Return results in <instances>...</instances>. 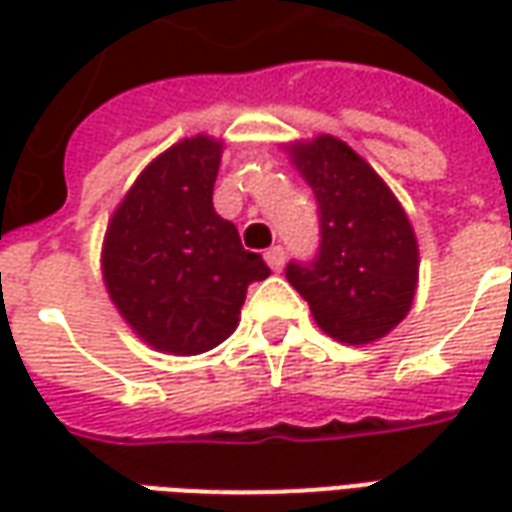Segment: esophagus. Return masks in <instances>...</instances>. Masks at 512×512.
I'll list each match as a JSON object with an SVG mask.
<instances>
[{"instance_id": "34e87169", "label": "esophagus", "mask_w": 512, "mask_h": 512, "mask_svg": "<svg viewBox=\"0 0 512 512\" xmlns=\"http://www.w3.org/2000/svg\"><path fill=\"white\" fill-rule=\"evenodd\" d=\"M266 263L274 268V271H279V268L285 266V249H282V246H271L266 252Z\"/></svg>"}]
</instances>
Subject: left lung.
Wrapping results in <instances>:
<instances>
[{
  "label": "left lung",
  "instance_id": "left-lung-1",
  "mask_svg": "<svg viewBox=\"0 0 512 512\" xmlns=\"http://www.w3.org/2000/svg\"><path fill=\"white\" fill-rule=\"evenodd\" d=\"M315 191L321 241L312 260H290L285 277L312 318L340 343H373L406 318L417 290V238L395 194L365 158L318 136L293 147Z\"/></svg>",
  "mask_w": 512,
  "mask_h": 512
}]
</instances>
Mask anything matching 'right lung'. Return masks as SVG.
<instances>
[{"label": "right lung", "instance_id": "add662e5", "mask_svg": "<svg viewBox=\"0 0 512 512\" xmlns=\"http://www.w3.org/2000/svg\"><path fill=\"white\" fill-rule=\"evenodd\" d=\"M222 142L183 139L136 178L109 222L104 279L145 343L191 356L238 326L246 288L271 274L213 208Z\"/></svg>", "mask_w": 512, "mask_h": 512}]
</instances>
